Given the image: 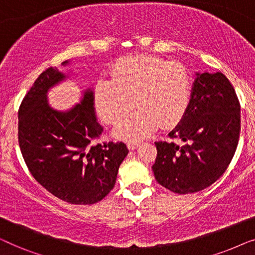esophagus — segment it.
<instances>
[{"instance_id":"esophagus-1","label":"esophagus","mask_w":255,"mask_h":255,"mask_svg":"<svg viewBox=\"0 0 255 255\" xmlns=\"http://www.w3.org/2000/svg\"><path fill=\"white\" fill-rule=\"evenodd\" d=\"M138 142H134V141H128V149H130V151H133V149H135L138 147Z\"/></svg>"}]
</instances>
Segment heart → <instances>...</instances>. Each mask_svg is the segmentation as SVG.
<instances>
[{"label":"heart","instance_id":"obj_1","mask_svg":"<svg viewBox=\"0 0 255 255\" xmlns=\"http://www.w3.org/2000/svg\"><path fill=\"white\" fill-rule=\"evenodd\" d=\"M111 79H100L94 94L97 113L108 124H115L128 114L132 97L137 110L121 121L117 135L139 140L159 125L179 123L189 107L191 78L186 66L151 54L128 55L117 59Z\"/></svg>","mask_w":255,"mask_h":255}]
</instances>
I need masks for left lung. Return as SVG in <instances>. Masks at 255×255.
<instances>
[{
  "instance_id": "1",
  "label": "left lung",
  "mask_w": 255,
  "mask_h": 255,
  "mask_svg": "<svg viewBox=\"0 0 255 255\" xmlns=\"http://www.w3.org/2000/svg\"><path fill=\"white\" fill-rule=\"evenodd\" d=\"M189 107L169 133L174 141H156L152 166L155 180L175 194L197 193L228 168L240 135V103L221 72L196 74Z\"/></svg>"
}]
</instances>
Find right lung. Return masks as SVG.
<instances>
[{
	"instance_id": "right-lung-1",
	"label": "right lung",
	"mask_w": 255,
	"mask_h": 255,
	"mask_svg": "<svg viewBox=\"0 0 255 255\" xmlns=\"http://www.w3.org/2000/svg\"><path fill=\"white\" fill-rule=\"evenodd\" d=\"M64 78L57 68H47L24 96L19 148L31 175L47 191L71 204H94L114 188L128 149L123 141L94 144L103 127L96 121L92 90L67 113L48 106L47 90Z\"/></svg>"
}]
</instances>
